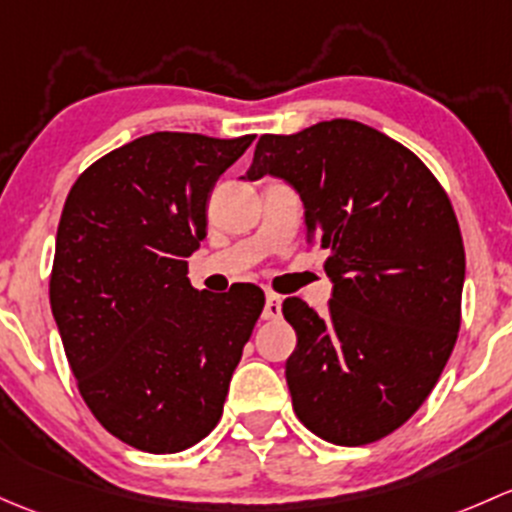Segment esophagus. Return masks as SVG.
Returning a JSON list of instances; mask_svg holds the SVG:
<instances>
[{
    "instance_id": "obj_1",
    "label": "esophagus",
    "mask_w": 512,
    "mask_h": 512,
    "mask_svg": "<svg viewBox=\"0 0 512 512\" xmlns=\"http://www.w3.org/2000/svg\"><path fill=\"white\" fill-rule=\"evenodd\" d=\"M283 318V300L281 295L268 293L266 305H263V320H281Z\"/></svg>"
}]
</instances>
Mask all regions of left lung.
Segmentation results:
<instances>
[{
	"label": "left lung",
	"instance_id": "1",
	"mask_svg": "<svg viewBox=\"0 0 512 512\" xmlns=\"http://www.w3.org/2000/svg\"><path fill=\"white\" fill-rule=\"evenodd\" d=\"M298 189L305 241L330 251L328 315L283 300L298 345L293 412L337 446L407 424L439 382L461 328L466 251L446 189L402 142L357 120L261 135L249 179Z\"/></svg>",
	"mask_w": 512,
	"mask_h": 512
}]
</instances>
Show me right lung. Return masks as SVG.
<instances>
[{
	"label": "right lung",
	"mask_w": 512,
	"mask_h": 512,
	"mask_svg": "<svg viewBox=\"0 0 512 512\" xmlns=\"http://www.w3.org/2000/svg\"><path fill=\"white\" fill-rule=\"evenodd\" d=\"M254 138L142 135L83 170L63 204L51 310L83 402L133 449H189L224 412L266 295L197 291L187 256L207 234L209 192Z\"/></svg>",
	"instance_id": "1"
}]
</instances>
